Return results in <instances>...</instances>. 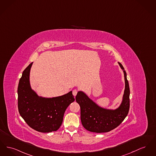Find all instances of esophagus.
<instances>
[{
  "label": "esophagus",
  "mask_w": 156,
  "mask_h": 156,
  "mask_svg": "<svg viewBox=\"0 0 156 156\" xmlns=\"http://www.w3.org/2000/svg\"><path fill=\"white\" fill-rule=\"evenodd\" d=\"M77 92H78V91H77L76 90H73V96H76V94H77Z\"/></svg>",
  "instance_id": "34e87169"
}]
</instances>
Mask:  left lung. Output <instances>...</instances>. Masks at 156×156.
Returning a JSON list of instances; mask_svg holds the SVG:
<instances>
[{
  "label": "left lung",
  "instance_id": "1",
  "mask_svg": "<svg viewBox=\"0 0 156 156\" xmlns=\"http://www.w3.org/2000/svg\"><path fill=\"white\" fill-rule=\"evenodd\" d=\"M125 90L123 100L119 107L115 110H107L99 107L82 91L78 92L75 100L81 108V120L83 127L89 131L107 133L117 127L128 114L129 109V88L127 73L124 67Z\"/></svg>",
  "mask_w": 156,
  "mask_h": 156
}]
</instances>
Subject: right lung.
<instances>
[{
	"label": "right lung",
	"instance_id": "1",
	"mask_svg": "<svg viewBox=\"0 0 156 156\" xmlns=\"http://www.w3.org/2000/svg\"><path fill=\"white\" fill-rule=\"evenodd\" d=\"M33 62L23 71L18 88V106L20 116L37 131H55L61 126L65 111L75 101L73 92L54 98L37 96L30 86L29 73Z\"/></svg>",
	"mask_w": 156,
	"mask_h": 156
}]
</instances>
